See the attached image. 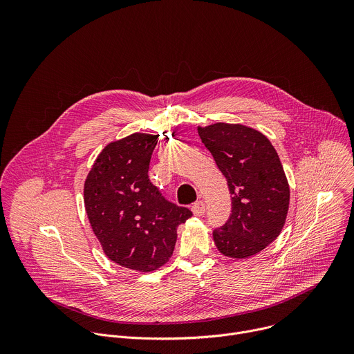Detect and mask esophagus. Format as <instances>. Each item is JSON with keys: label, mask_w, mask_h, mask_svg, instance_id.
Wrapping results in <instances>:
<instances>
[{"label": "esophagus", "mask_w": 354, "mask_h": 354, "mask_svg": "<svg viewBox=\"0 0 354 354\" xmlns=\"http://www.w3.org/2000/svg\"><path fill=\"white\" fill-rule=\"evenodd\" d=\"M192 212L196 214V216H203L205 212H206V203L203 200H197L196 203L192 206Z\"/></svg>", "instance_id": "34e87169"}]
</instances>
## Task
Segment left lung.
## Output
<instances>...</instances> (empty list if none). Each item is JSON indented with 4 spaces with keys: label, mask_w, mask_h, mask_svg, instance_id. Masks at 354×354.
I'll return each instance as SVG.
<instances>
[{
    "label": "left lung",
    "mask_w": 354,
    "mask_h": 354,
    "mask_svg": "<svg viewBox=\"0 0 354 354\" xmlns=\"http://www.w3.org/2000/svg\"><path fill=\"white\" fill-rule=\"evenodd\" d=\"M198 136L232 194L230 218L213 231L216 246L235 259L255 255L279 236L288 212L290 187L276 149L242 124L198 127Z\"/></svg>",
    "instance_id": "8db88e82"
}]
</instances>
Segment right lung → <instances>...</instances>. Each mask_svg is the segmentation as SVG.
Masks as SVG:
<instances>
[{"instance_id": "right-lung-1", "label": "right lung", "mask_w": 354, "mask_h": 354, "mask_svg": "<svg viewBox=\"0 0 354 354\" xmlns=\"http://www.w3.org/2000/svg\"><path fill=\"white\" fill-rule=\"evenodd\" d=\"M157 137L134 133L106 145L84 186L85 210L106 257L138 272H153L169 261L178 225L193 214L149 180Z\"/></svg>"}]
</instances>
